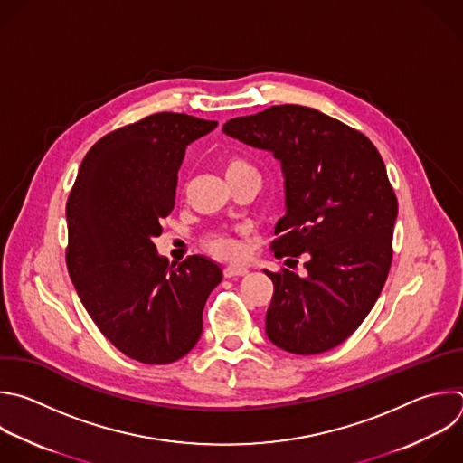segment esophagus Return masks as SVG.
<instances>
[{
	"mask_svg": "<svg viewBox=\"0 0 463 463\" xmlns=\"http://www.w3.org/2000/svg\"><path fill=\"white\" fill-rule=\"evenodd\" d=\"M249 272V269L245 265H227L223 269V276L225 278H236V276H245Z\"/></svg>",
	"mask_w": 463,
	"mask_h": 463,
	"instance_id": "1",
	"label": "esophagus"
}]
</instances>
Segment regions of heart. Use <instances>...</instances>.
Returning a JSON list of instances; mask_svg holds the SVG:
<instances>
[{
  "label": "heart",
  "instance_id": "obj_1",
  "mask_svg": "<svg viewBox=\"0 0 463 463\" xmlns=\"http://www.w3.org/2000/svg\"><path fill=\"white\" fill-rule=\"evenodd\" d=\"M243 173H256V169L252 167L250 162H247L243 156H238V154H232V156L227 158L225 162V175L227 178L243 175ZM205 249L218 256V258H236L241 252V245L236 238H232L231 234L225 232H214L205 240Z\"/></svg>",
  "mask_w": 463,
  "mask_h": 463
}]
</instances>
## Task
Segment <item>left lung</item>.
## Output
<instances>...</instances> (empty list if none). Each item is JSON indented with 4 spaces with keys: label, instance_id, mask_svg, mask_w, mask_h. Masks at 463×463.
Instances as JSON below:
<instances>
[{
    "label": "left lung",
    "instance_id": "8db88e82",
    "mask_svg": "<svg viewBox=\"0 0 463 463\" xmlns=\"http://www.w3.org/2000/svg\"><path fill=\"white\" fill-rule=\"evenodd\" d=\"M223 130L281 162L287 214L270 250L307 258L303 276L265 270L267 336L292 354L326 353L360 327L391 269L398 200L385 164L365 134L311 107L272 105Z\"/></svg>",
    "mask_w": 463,
    "mask_h": 463
}]
</instances>
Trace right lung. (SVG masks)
Masks as SVG:
<instances>
[{
	"mask_svg": "<svg viewBox=\"0 0 463 463\" xmlns=\"http://www.w3.org/2000/svg\"><path fill=\"white\" fill-rule=\"evenodd\" d=\"M216 121L150 114L98 139L67 200V269L89 317L125 356L162 365L200 340L202 315L222 269L189 256L178 267L154 238L175 209L185 148Z\"/></svg>",
	"mask_w": 463,
	"mask_h": 463,
	"instance_id": "add662e5",
	"label": "right lung"
}]
</instances>
